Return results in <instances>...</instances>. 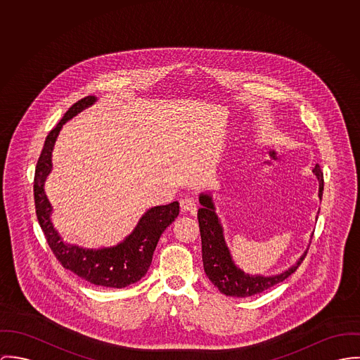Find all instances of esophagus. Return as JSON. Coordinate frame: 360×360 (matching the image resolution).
Instances as JSON below:
<instances>
[{
  "instance_id": "1",
  "label": "esophagus",
  "mask_w": 360,
  "mask_h": 360,
  "mask_svg": "<svg viewBox=\"0 0 360 360\" xmlns=\"http://www.w3.org/2000/svg\"><path fill=\"white\" fill-rule=\"evenodd\" d=\"M179 204H181V210L185 211V212L186 211H189V212H195L196 211V201L191 199V198H185V199L181 200Z\"/></svg>"
}]
</instances>
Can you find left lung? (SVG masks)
<instances>
[{"mask_svg": "<svg viewBox=\"0 0 360 360\" xmlns=\"http://www.w3.org/2000/svg\"><path fill=\"white\" fill-rule=\"evenodd\" d=\"M314 174L319 181V198L323 196V172L319 164L315 165ZM198 218H199L200 235H201V254L204 272L211 280V283L225 295L229 297H251L259 294L275 284L287 279L291 274L297 271L304 258L307 257L308 250L301 255L295 265L287 271L274 276H251L244 274L232 261L229 248L224 239L222 225L215 214V207L210 195L201 193Z\"/></svg>", "mask_w": 360, "mask_h": 360, "instance_id": "left-lung-1", "label": "left lung"}]
</instances>
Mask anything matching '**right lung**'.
<instances>
[{
    "label": "right lung",
    "instance_id": "1",
    "mask_svg": "<svg viewBox=\"0 0 360 360\" xmlns=\"http://www.w3.org/2000/svg\"><path fill=\"white\" fill-rule=\"evenodd\" d=\"M95 101V96L82 98L49 131L34 174L36 214L49 248L65 269L95 285L122 288L146 275L161 233L179 214V202L172 201L171 204L148 210L134 232L115 247L89 250L63 243L51 222L52 207L44 192V182L52 168V149L62 125L85 108L94 105Z\"/></svg>",
    "mask_w": 360,
    "mask_h": 360
}]
</instances>
